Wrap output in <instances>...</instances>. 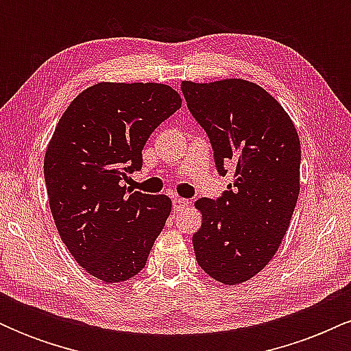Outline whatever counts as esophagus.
Instances as JSON below:
<instances>
[{"label":"esophagus","mask_w":351,"mask_h":351,"mask_svg":"<svg viewBox=\"0 0 351 351\" xmlns=\"http://www.w3.org/2000/svg\"><path fill=\"white\" fill-rule=\"evenodd\" d=\"M188 203H189L188 199H183V198H173V211H175V213L183 211V209L188 206Z\"/></svg>","instance_id":"esophagus-1"}]
</instances>
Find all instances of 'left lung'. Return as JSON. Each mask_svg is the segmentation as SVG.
Instances as JSON below:
<instances>
[{"label":"left lung","instance_id":"1","mask_svg":"<svg viewBox=\"0 0 351 351\" xmlns=\"http://www.w3.org/2000/svg\"><path fill=\"white\" fill-rule=\"evenodd\" d=\"M188 110L206 132L216 170L232 175L217 199L201 198L193 234L198 265L226 285L263 271L287 232L299 198L300 142L291 117L257 84L183 82Z\"/></svg>","mask_w":351,"mask_h":351}]
</instances>
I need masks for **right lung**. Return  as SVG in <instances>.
I'll return each mask as SVG.
<instances>
[{
	"instance_id": "obj_1",
	"label": "right lung",
	"mask_w": 351,
	"mask_h": 351,
	"mask_svg": "<svg viewBox=\"0 0 351 351\" xmlns=\"http://www.w3.org/2000/svg\"><path fill=\"white\" fill-rule=\"evenodd\" d=\"M181 107L163 84L100 82L60 117L44 158V180L60 239L88 274L122 282L145 267L171 199L123 186L142 170L152 132Z\"/></svg>"
}]
</instances>
